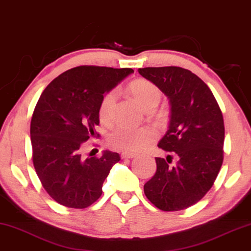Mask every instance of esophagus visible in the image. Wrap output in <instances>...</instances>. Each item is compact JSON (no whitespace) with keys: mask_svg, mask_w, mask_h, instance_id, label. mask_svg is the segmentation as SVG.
<instances>
[{"mask_svg":"<svg viewBox=\"0 0 251 251\" xmlns=\"http://www.w3.org/2000/svg\"><path fill=\"white\" fill-rule=\"evenodd\" d=\"M136 154H133V152H129V151H123L121 154V157L122 158H133L136 157Z\"/></svg>","mask_w":251,"mask_h":251,"instance_id":"1","label":"esophagus"}]
</instances>
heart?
Listing matches in <instances>:
<instances>
[{"mask_svg": "<svg viewBox=\"0 0 251 251\" xmlns=\"http://www.w3.org/2000/svg\"><path fill=\"white\" fill-rule=\"evenodd\" d=\"M130 92L134 100L140 105L144 110L156 106L161 100V92L154 83L138 79L130 85ZM117 100V93L111 90L105 94L100 104V118L103 122H110L112 118V112ZM156 138L155 130L151 128H130V126H118L111 132L110 144L114 148L126 151H140L148 146Z\"/></svg>", "mask_w": 251, "mask_h": 251, "instance_id": "heart-1", "label": "heart"}]
</instances>
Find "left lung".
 <instances>
[{"label": "left lung", "instance_id": "8db88e82", "mask_svg": "<svg viewBox=\"0 0 251 251\" xmlns=\"http://www.w3.org/2000/svg\"><path fill=\"white\" fill-rule=\"evenodd\" d=\"M138 72L169 99V128L157 146L177 156L174 166L155 157L157 170L144 192L165 212L188 208L212 188L222 166V112L208 86L187 69L144 68Z\"/></svg>", "mask_w": 251, "mask_h": 251}]
</instances>
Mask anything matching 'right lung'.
<instances>
[{
	"label": "right lung",
	"instance_id": "obj_1",
	"mask_svg": "<svg viewBox=\"0 0 251 251\" xmlns=\"http://www.w3.org/2000/svg\"><path fill=\"white\" fill-rule=\"evenodd\" d=\"M132 72L81 65L63 72L42 93L30 123L32 162L43 187L59 204L86 208L100 197L120 155L104 151L100 157L85 159L81 151L95 137L105 93Z\"/></svg>",
	"mask_w": 251,
	"mask_h": 251
}]
</instances>
